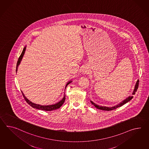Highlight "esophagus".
I'll use <instances>...</instances> for the list:
<instances>
[{
    "label": "esophagus",
    "mask_w": 149,
    "mask_h": 149,
    "mask_svg": "<svg viewBox=\"0 0 149 149\" xmlns=\"http://www.w3.org/2000/svg\"><path fill=\"white\" fill-rule=\"evenodd\" d=\"M82 72L84 74H86L88 73V69L87 67H84V68L82 70Z\"/></svg>",
    "instance_id": "obj_1"
}]
</instances>
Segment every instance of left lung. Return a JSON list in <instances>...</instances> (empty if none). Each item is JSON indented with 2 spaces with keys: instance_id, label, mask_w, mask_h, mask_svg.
I'll return each instance as SVG.
<instances>
[{
  "instance_id": "obj_1",
  "label": "left lung",
  "mask_w": 149,
  "mask_h": 149,
  "mask_svg": "<svg viewBox=\"0 0 149 149\" xmlns=\"http://www.w3.org/2000/svg\"><path fill=\"white\" fill-rule=\"evenodd\" d=\"M138 85H139V80H138L137 81V82H136V84L135 86H134V91L132 93V95L135 94V93L137 91V90L138 89ZM133 97H134L133 96H129L127 98L125 99L124 100H123V101L121 102L119 104H118L117 105H115V106L111 107H104V106H100V105H97L96 104H95V103H94L93 101H91V102L93 105H94L95 107L96 108H97V109L102 110H105V111H110V110H113V109H117V108H118V107H121V106H122L124 104H125V103H127L128 102L130 101L133 98Z\"/></svg>"
}]
</instances>
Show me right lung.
<instances>
[{
    "mask_svg": "<svg viewBox=\"0 0 149 149\" xmlns=\"http://www.w3.org/2000/svg\"><path fill=\"white\" fill-rule=\"evenodd\" d=\"M26 48V46L24 47V49H23V50H22V54H21L18 60L17 63V67H16V73L17 72L18 68V66L19 65H20L21 61H22V58H23V56H24V55L25 54ZM71 82H72V81H69L68 82V83H67L66 85H65V88H66V87H67L70 83H71ZM22 95H23L24 97L25 98L26 101V102H27L29 105H31L32 107H33L34 108H36V109H39V110H45V111H52V110H54L58 109V108H60L61 107L62 104H63V103L65 102V95L64 94V96H63V97L62 98L61 100H60V101L58 102V103H56L55 104H52V105H40V104H36V103H33L32 102L30 101L29 99H27V98H26V97L25 96V95L24 94V93H22Z\"/></svg>",
    "mask_w": 149,
    "mask_h": 149,
    "instance_id": "add662e5",
    "label": "right lung"
}]
</instances>
